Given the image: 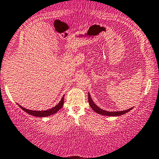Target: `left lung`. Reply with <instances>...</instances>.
<instances>
[{
    "label": "left lung",
    "instance_id": "left-lung-1",
    "mask_svg": "<svg viewBox=\"0 0 159 159\" xmlns=\"http://www.w3.org/2000/svg\"><path fill=\"white\" fill-rule=\"evenodd\" d=\"M88 100H89V103L90 106H91L92 109L94 110L96 113L102 114V115H106V116H120L122 115V114H124L125 113H127L131 110L133 108H130L128 110H125V111H105V110L101 109V108L98 107V106H96L94 103L93 102V100L91 98V96H90V94H88Z\"/></svg>",
    "mask_w": 159,
    "mask_h": 159
}]
</instances>
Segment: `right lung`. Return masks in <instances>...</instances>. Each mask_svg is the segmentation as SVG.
<instances>
[{"instance_id": "right-lung-1", "label": "right lung", "mask_w": 159, "mask_h": 159, "mask_svg": "<svg viewBox=\"0 0 159 159\" xmlns=\"http://www.w3.org/2000/svg\"><path fill=\"white\" fill-rule=\"evenodd\" d=\"M64 97H65V95L63 96L61 98V100H60V102L59 103L56 105L55 107L51 108V109H48V110H46V111H32V110H29L27 109V108H23L20 106V105H18L23 110V111H25V112H27L28 114H31L32 116H50V115H52V114H55L59 111V109H61L62 108V106L64 105Z\"/></svg>"}]
</instances>
